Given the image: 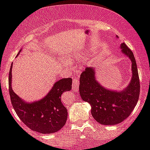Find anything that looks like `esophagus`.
<instances>
[{"mask_svg":"<svg viewBox=\"0 0 150 150\" xmlns=\"http://www.w3.org/2000/svg\"><path fill=\"white\" fill-rule=\"evenodd\" d=\"M79 85H80V81L78 78H75L72 81V90L75 91H78V88H79Z\"/></svg>","mask_w":150,"mask_h":150,"instance_id":"1","label":"esophagus"}]
</instances>
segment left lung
Returning <instances> with one entry per match:
<instances>
[{"instance_id": "8db88e82", "label": "left lung", "mask_w": 150, "mask_h": 150, "mask_svg": "<svg viewBox=\"0 0 150 150\" xmlns=\"http://www.w3.org/2000/svg\"><path fill=\"white\" fill-rule=\"evenodd\" d=\"M120 48L132 62V78L125 89L117 91L104 88L96 81L93 67H86L80 78V95L91 107L93 118L102 125H116L125 120L134 110L139 97V78L134 54L124 43Z\"/></svg>"}]
</instances>
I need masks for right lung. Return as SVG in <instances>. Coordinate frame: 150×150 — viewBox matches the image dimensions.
Instances as JSON below:
<instances>
[{"instance_id":"right-lung-1","label":"right lung","mask_w":150,"mask_h":150,"mask_svg":"<svg viewBox=\"0 0 150 150\" xmlns=\"http://www.w3.org/2000/svg\"><path fill=\"white\" fill-rule=\"evenodd\" d=\"M11 68L12 64L8 75L10 98L20 120L32 131L40 134H51L61 129L67 119V110L62 103L61 96L64 91L72 89V78L57 81L44 98L29 103L22 100L12 90Z\"/></svg>"}]
</instances>
